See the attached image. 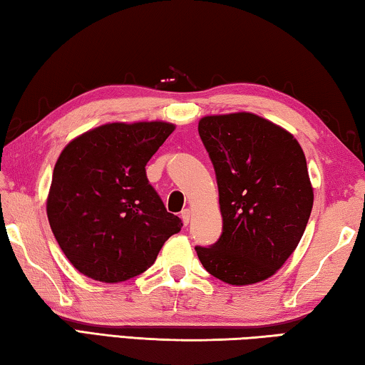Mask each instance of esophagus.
<instances>
[{
    "instance_id": "obj_1",
    "label": "esophagus",
    "mask_w": 365,
    "mask_h": 365,
    "mask_svg": "<svg viewBox=\"0 0 365 365\" xmlns=\"http://www.w3.org/2000/svg\"><path fill=\"white\" fill-rule=\"evenodd\" d=\"M181 220L184 222V226L189 225V221H190V210L189 208L182 210V212H181Z\"/></svg>"
}]
</instances>
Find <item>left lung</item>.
<instances>
[{"instance_id":"obj_1","label":"left lung","mask_w":365,"mask_h":365,"mask_svg":"<svg viewBox=\"0 0 365 365\" xmlns=\"http://www.w3.org/2000/svg\"><path fill=\"white\" fill-rule=\"evenodd\" d=\"M199 134L215 166L222 215L218 242L195 247L200 263L231 285L266 280L295 252L314 202L302 145L250 112L203 117Z\"/></svg>"}]
</instances>
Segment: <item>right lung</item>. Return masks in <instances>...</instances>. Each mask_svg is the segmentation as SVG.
I'll list each match as a JSON object with an SVG mask.
<instances>
[{
	"mask_svg": "<svg viewBox=\"0 0 365 365\" xmlns=\"http://www.w3.org/2000/svg\"><path fill=\"white\" fill-rule=\"evenodd\" d=\"M175 125L107 123L63 147L51 181L46 213L63 255L86 277L125 282L155 263L182 222L166 212L145 165Z\"/></svg>",
	"mask_w": 365,
	"mask_h": 365,
	"instance_id": "obj_1",
	"label": "right lung"
}]
</instances>
